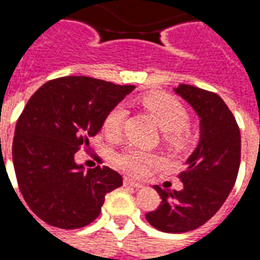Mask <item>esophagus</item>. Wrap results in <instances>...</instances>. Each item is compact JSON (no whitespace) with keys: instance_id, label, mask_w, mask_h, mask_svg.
Instances as JSON below:
<instances>
[{"instance_id":"34e87169","label":"esophagus","mask_w":260,"mask_h":260,"mask_svg":"<svg viewBox=\"0 0 260 260\" xmlns=\"http://www.w3.org/2000/svg\"><path fill=\"white\" fill-rule=\"evenodd\" d=\"M124 185L134 186V188H143L142 184H139V182H136V181L134 180H131V178H124Z\"/></svg>"}]
</instances>
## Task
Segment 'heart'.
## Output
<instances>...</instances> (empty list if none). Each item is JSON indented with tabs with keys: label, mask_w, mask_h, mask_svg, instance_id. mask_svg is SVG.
Returning a JSON list of instances; mask_svg holds the SVG:
<instances>
[{
	"label": "heart",
	"mask_w": 260,
	"mask_h": 260,
	"mask_svg": "<svg viewBox=\"0 0 260 260\" xmlns=\"http://www.w3.org/2000/svg\"><path fill=\"white\" fill-rule=\"evenodd\" d=\"M142 104L149 113L157 121L158 126L163 129L164 142L174 149H185L191 143L192 132L188 126L189 114L185 106L169 93H147L142 97ZM125 118H126V107L122 103L115 104L103 118L102 131L108 139L115 141L122 134ZM114 163L125 174L143 178L150 170L156 169L163 164V158L156 153H150L131 146L115 156Z\"/></svg>",
	"instance_id": "b5f03b06"
}]
</instances>
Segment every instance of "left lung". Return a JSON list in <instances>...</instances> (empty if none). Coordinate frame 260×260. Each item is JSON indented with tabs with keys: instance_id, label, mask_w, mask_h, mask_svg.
<instances>
[{
	"instance_id": "8db88e82",
	"label": "left lung",
	"mask_w": 260,
	"mask_h": 260,
	"mask_svg": "<svg viewBox=\"0 0 260 260\" xmlns=\"http://www.w3.org/2000/svg\"><path fill=\"white\" fill-rule=\"evenodd\" d=\"M175 93L201 117V141L178 175L181 191L154 185L161 202L146 220L163 233H186L210 220L233 189L241 161L240 128L223 99L191 85H180Z\"/></svg>"
}]
</instances>
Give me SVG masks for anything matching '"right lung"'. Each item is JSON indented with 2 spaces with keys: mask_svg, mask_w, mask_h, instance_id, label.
Returning <instances> with one entry per match:
<instances>
[{
  "mask_svg": "<svg viewBox=\"0 0 260 260\" xmlns=\"http://www.w3.org/2000/svg\"><path fill=\"white\" fill-rule=\"evenodd\" d=\"M134 89L62 76L48 80L29 99L16 122L12 160L20 193L44 223L82 229L100 214L108 192L122 185V177L106 166L83 171L75 154L80 146L89 147L106 114Z\"/></svg>",
  "mask_w": 260,
  "mask_h": 260,
  "instance_id": "obj_1",
  "label": "right lung"
}]
</instances>
